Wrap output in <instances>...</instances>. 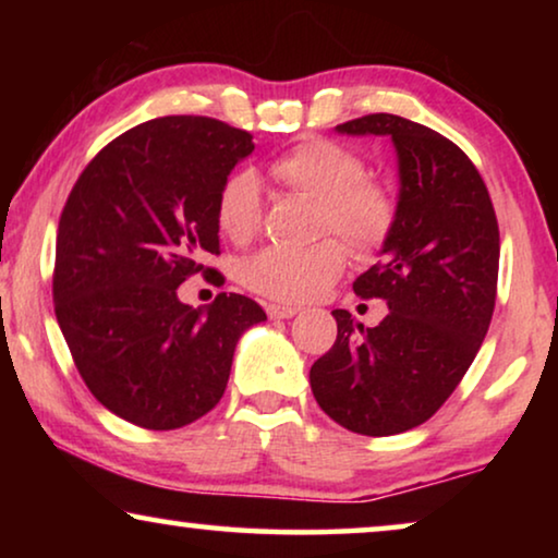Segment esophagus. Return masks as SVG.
Here are the masks:
<instances>
[{"mask_svg":"<svg viewBox=\"0 0 558 558\" xmlns=\"http://www.w3.org/2000/svg\"><path fill=\"white\" fill-rule=\"evenodd\" d=\"M266 312H269V317L274 319H289L300 312V307H292V304H269Z\"/></svg>","mask_w":558,"mask_h":558,"instance_id":"obj_1","label":"esophagus"}]
</instances>
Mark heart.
I'll return each instance as SVG.
<instances>
[{
    "label": "heart",
    "instance_id": "obj_1",
    "mask_svg": "<svg viewBox=\"0 0 558 558\" xmlns=\"http://www.w3.org/2000/svg\"><path fill=\"white\" fill-rule=\"evenodd\" d=\"M274 180L317 201V235L335 233L355 256L371 258L391 243L401 203L391 182L373 178L355 149L332 140H310L274 159ZM264 220V190L251 167L223 180L216 201V223L235 243L256 235ZM345 269L340 241L323 239L304 248L269 246L243 264L241 279L274 302H307L323 294Z\"/></svg>",
    "mask_w": 558,
    "mask_h": 558
}]
</instances>
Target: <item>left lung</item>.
I'll return each mask as SVG.
<instances>
[{
  "instance_id": "1",
  "label": "left lung",
  "mask_w": 558,
  "mask_h": 558,
  "mask_svg": "<svg viewBox=\"0 0 558 558\" xmlns=\"http://www.w3.org/2000/svg\"><path fill=\"white\" fill-rule=\"evenodd\" d=\"M338 132L391 136L401 218L384 258L353 284L361 300H384L388 315L363 327L335 310L338 338L310 384L340 426L391 437L437 414L483 345L498 296V218L472 159L434 129L368 113Z\"/></svg>"
}]
</instances>
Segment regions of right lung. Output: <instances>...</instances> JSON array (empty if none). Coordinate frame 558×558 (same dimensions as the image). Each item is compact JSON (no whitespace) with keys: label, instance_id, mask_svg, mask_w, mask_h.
<instances>
[{"label":"right lung","instance_id":"1","mask_svg":"<svg viewBox=\"0 0 558 558\" xmlns=\"http://www.w3.org/2000/svg\"><path fill=\"white\" fill-rule=\"evenodd\" d=\"M254 136L208 117L144 121L86 165L60 213L52 302L88 391L142 429H180L226 391L235 342L266 312L220 292L178 300L220 254L216 201Z\"/></svg>","mask_w":558,"mask_h":558}]
</instances>
